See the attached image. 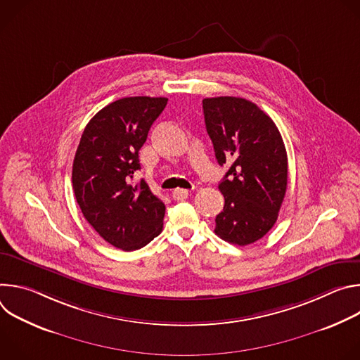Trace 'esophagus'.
I'll return each mask as SVG.
<instances>
[{
    "instance_id": "esophagus-1",
    "label": "esophagus",
    "mask_w": 360,
    "mask_h": 360,
    "mask_svg": "<svg viewBox=\"0 0 360 360\" xmlns=\"http://www.w3.org/2000/svg\"><path fill=\"white\" fill-rule=\"evenodd\" d=\"M188 196H189V191H188V189H181V188H178V189H175V191L172 192V198H174L175 200H185Z\"/></svg>"
}]
</instances>
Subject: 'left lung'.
Segmentation results:
<instances>
[{"mask_svg": "<svg viewBox=\"0 0 360 360\" xmlns=\"http://www.w3.org/2000/svg\"><path fill=\"white\" fill-rule=\"evenodd\" d=\"M218 164L231 165L219 184L225 198L215 233L245 246L264 238L278 219L288 186V155L275 122L238 96L202 101Z\"/></svg>", "mask_w": 360, "mask_h": 360, "instance_id": "8db88e82", "label": "left lung"}]
</instances>
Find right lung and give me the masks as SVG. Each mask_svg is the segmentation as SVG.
<instances>
[{"label":"right lung","mask_w":360,"mask_h":360,"mask_svg":"<svg viewBox=\"0 0 360 360\" xmlns=\"http://www.w3.org/2000/svg\"><path fill=\"white\" fill-rule=\"evenodd\" d=\"M168 98L127 96L86 124L72 164V188L88 224L112 246L135 250L162 231L164 202L141 179L138 152Z\"/></svg>","instance_id":"1"}]
</instances>
